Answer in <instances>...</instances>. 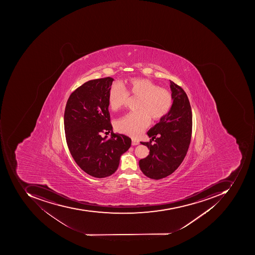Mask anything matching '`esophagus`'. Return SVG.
<instances>
[{"label":"esophagus","mask_w":255,"mask_h":255,"mask_svg":"<svg viewBox=\"0 0 255 255\" xmlns=\"http://www.w3.org/2000/svg\"><path fill=\"white\" fill-rule=\"evenodd\" d=\"M139 144V141H138V140L134 139V138H132L131 139V145H137Z\"/></svg>","instance_id":"1"}]
</instances>
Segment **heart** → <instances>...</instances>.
I'll list each match as a JSON object with an SVG mask.
<instances>
[{"label":"heart","instance_id":"heart-1","mask_svg":"<svg viewBox=\"0 0 255 255\" xmlns=\"http://www.w3.org/2000/svg\"><path fill=\"white\" fill-rule=\"evenodd\" d=\"M139 97L138 111L127 114L117 120L115 128L119 132L138 137L149 126L151 117L161 120L168 114L173 97L169 90L158 87L147 79L134 78L128 82V92L121 83H115L109 91L108 102L110 108L119 110L125 106L128 95Z\"/></svg>","mask_w":255,"mask_h":255}]
</instances>
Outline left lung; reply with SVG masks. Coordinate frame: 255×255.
<instances>
[{
	"mask_svg": "<svg viewBox=\"0 0 255 255\" xmlns=\"http://www.w3.org/2000/svg\"><path fill=\"white\" fill-rule=\"evenodd\" d=\"M170 88L173 97L172 108L148 130L147 134L151 139L141 141L148 147L149 155L140 160V169L151 179H161L175 172L185 158L192 138V109L187 94L171 80Z\"/></svg>",
	"mask_w": 255,
	"mask_h": 255,
	"instance_id": "8db88e82",
	"label": "left lung"
}]
</instances>
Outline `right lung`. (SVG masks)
Here are the masks:
<instances>
[{"label": "right lung", "mask_w": 255, "mask_h": 255, "mask_svg": "<svg viewBox=\"0 0 255 255\" xmlns=\"http://www.w3.org/2000/svg\"><path fill=\"white\" fill-rule=\"evenodd\" d=\"M111 77L90 80L72 93L64 113V130L69 150L83 171L95 178L110 176L120 157L131 146L129 137L113 131L109 113ZM112 137L103 138V132Z\"/></svg>", "instance_id": "obj_1"}]
</instances>
